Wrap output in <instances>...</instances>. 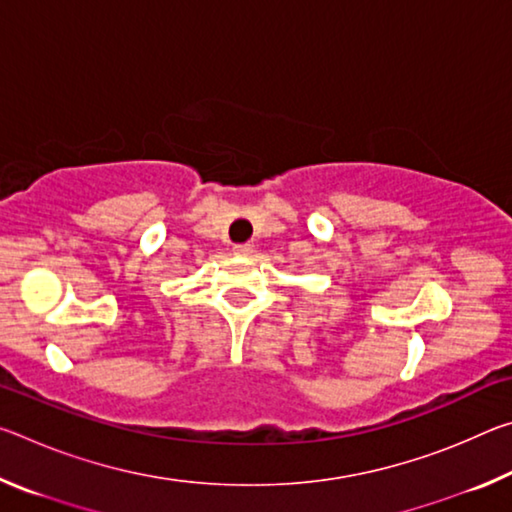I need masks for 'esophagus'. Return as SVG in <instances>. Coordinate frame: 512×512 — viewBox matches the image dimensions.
<instances>
[{"label": "esophagus", "instance_id": "esophagus-1", "mask_svg": "<svg viewBox=\"0 0 512 512\" xmlns=\"http://www.w3.org/2000/svg\"><path fill=\"white\" fill-rule=\"evenodd\" d=\"M232 250H235V255H248V253H253V246H250V244H235V246H232Z\"/></svg>", "mask_w": 512, "mask_h": 512}]
</instances>
